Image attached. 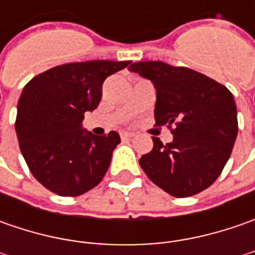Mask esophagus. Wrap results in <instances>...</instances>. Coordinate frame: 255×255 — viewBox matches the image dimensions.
Masks as SVG:
<instances>
[{
	"mask_svg": "<svg viewBox=\"0 0 255 255\" xmlns=\"http://www.w3.org/2000/svg\"><path fill=\"white\" fill-rule=\"evenodd\" d=\"M121 137H122V139H132V137H134V133L133 132H121Z\"/></svg>",
	"mask_w": 255,
	"mask_h": 255,
	"instance_id": "esophagus-1",
	"label": "esophagus"
}]
</instances>
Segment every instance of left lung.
<instances>
[{"label": "left lung", "mask_w": 255, "mask_h": 255, "mask_svg": "<svg viewBox=\"0 0 255 255\" xmlns=\"http://www.w3.org/2000/svg\"><path fill=\"white\" fill-rule=\"evenodd\" d=\"M129 71L156 89V125H174L173 140L153 137L139 164L147 177L174 197L211 186L230 157L239 125L231 92L206 75L159 61L134 62Z\"/></svg>", "instance_id": "8db88e82"}]
</instances>
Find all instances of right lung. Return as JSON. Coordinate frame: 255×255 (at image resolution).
I'll return each mask as SVG.
<instances>
[{
	"label": "right lung",
	"instance_id": "add662e5",
	"mask_svg": "<svg viewBox=\"0 0 255 255\" xmlns=\"http://www.w3.org/2000/svg\"><path fill=\"white\" fill-rule=\"evenodd\" d=\"M130 61H88L55 66L25 85L16 108L19 149L34 177L59 196H81L102 180L118 132L95 136L85 113L98 108L108 76Z\"/></svg>",
	"mask_w": 255,
	"mask_h": 255
}]
</instances>
